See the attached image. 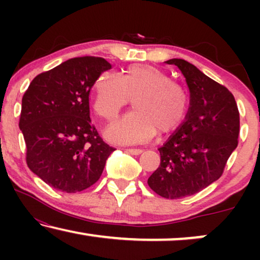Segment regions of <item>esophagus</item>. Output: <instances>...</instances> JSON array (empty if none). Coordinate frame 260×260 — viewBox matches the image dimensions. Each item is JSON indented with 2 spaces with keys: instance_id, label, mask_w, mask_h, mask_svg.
<instances>
[{
  "instance_id": "34e87169",
  "label": "esophagus",
  "mask_w": 260,
  "mask_h": 260,
  "mask_svg": "<svg viewBox=\"0 0 260 260\" xmlns=\"http://www.w3.org/2000/svg\"><path fill=\"white\" fill-rule=\"evenodd\" d=\"M126 152H129V154H131V155H140L143 152V150H142V149H138V148H129V149H126Z\"/></svg>"
}]
</instances>
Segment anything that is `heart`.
<instances>
[{
  "label": "heart",
  "instance_id": "heart-1",
  "mask_svg": "<svg viewBox=\"0 0 260 260\" xmlns=\"http://www.w3.org/2000/svg\"><path fill=\"white\" fill-rule=\"evenodd\" d=\"M131 98L134 111L105 131L113 143L147 142L157 131L161 135L173 133L186 118L182 91L161 70L140 63L127 67L120 77L103 74L94 86L93 106L102 118L112 122L130 104Z\"/></svg>",
  "mask_w": 260,
  "mask_h": 260
}]
</instances>
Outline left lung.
Instances as JSON below:
<instances>
[{"label": "left lung", "instance_id": "1", "mask_svg": "<svg viewBox=\"0 0 260 260\" xmlns=\"http://www.w3.org/2000/svg\"><path fill=\"white\" fill-rule=\"evenodd\" d=\"M167 63L186 78L190 106L182 125L158 149L161 163L148 184L159 197L181 199L199 193L222 175L238 145L240 120L229 88L186 60Z\"/></svg>", "mask_w": 260, "mask_h": 260}]
</instances>
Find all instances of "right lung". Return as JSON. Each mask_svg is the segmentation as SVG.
I'll return each instance as SVG.
<instances>
[{"mask_svg":"<svg viewBox=\"0 0 260 260\" xmlns=\"http://www.w3.org/2000/svg\"><path fill=\"white\" fill-rule=\"evenodd\" d=\"M111 63L79 56L42 72L22 97L19 126L28 168L55 189L77 193L94 184L115 150L90 118L88 95Z\"/></svg>","mask_w":260,"mask_h":260,"instance_id":"add662e5","label":"right lung"}]
</instances>
